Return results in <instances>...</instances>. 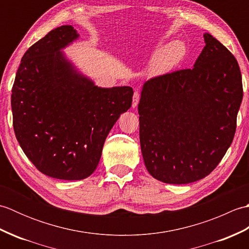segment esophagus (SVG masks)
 Returning a JSON list of instances; mask_svg holds the SVG:
<instances>
[{
	"instance_id": "esophagus-1",
	"label": "esophagus",
	"mask_w": 249,
	"mask_h": 249,
	"mask_svg": "<svg viewBox=\"0 0 249 249\" xmlns=\"http://www.w3.org/2000/svg\"><path fill=\"white\" fill-rule=\"evenodd\" d=\"M139 98H140V95L138 92H135L134 93V97H133V105H131V107L136 108L137 106H138L139 103Z\"/></svg>"
}]
</instances>
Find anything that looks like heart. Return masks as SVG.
<instances>
[{
	"mask_svg": "<svg viewBox=\"0 0 249 249\" xmlns=\"http://www.w3.org/2000/svg\"><path fill=\"white\" fill-rule=\"evenodd\" d=\"M186 55V47L182 41L174 40L156 49L155 55L150 65L149 72L152 76H161L171 71Z\"/></svg>",
	"mask_w": 249,
	"mask_h": 249,
	"instance_id": "obj_1",
	"label": "heart"
}]
</instances>
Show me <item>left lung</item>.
<instances>
[{"mask_svg":"<svg viewBox=\"0 0 249 249\" xmlns=\"http://www.w3.org/2000/svg\"><path fill=\"white\" fill-rule=\"evenodd\" d=\"M193 68L153 78L138 105L140 145L147 171L167 184L205 178L232 143L243 99L242 75L231 52L204 33Z\"/></svg>","mask_w":249,"mask_h":249,"instance_id":"8db88e82","label":"left lung"}]
</instances>
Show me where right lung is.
I'll return each instance as SVG.
<instances>
[{
    "instance_id": "1",
    "label": "right lung",
    "mask_w": 249,
    "mask_h": 249,
    "mask_svg": "<svg viewBox=\"0 0 249 249\" xmlns=\"http://www.w3.org/2000/svg\"><path fill=\"white\" fill-rule=\"evenodd\" d=\"M79 39L72 25L49 32L25 52L12 91L21 149L38 170L77 181L96 170L105 140L133 102L130 87H97L65 52Z\"/></svg>"
}]
</instances>
